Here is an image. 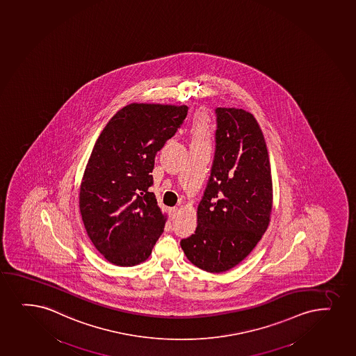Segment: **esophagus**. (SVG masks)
<instances>
[{"instance_id": "1", "label": "esophagus", "mask_w": 356, "mask_h": 356, "mask_svg": "<svg viewBox=\"0 0 356 356\" xmlns=\"http://www.w3.org/2000/svg\"><path fill=\"white\" fill-rule=\"evenodd\" d=\"M178 213H179V208L178 207L170 209V216H171L172 220H175L178 216Z\"/></svg>"}]
</instances>
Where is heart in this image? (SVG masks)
Returning a JSON list of instances; mask_svg holds the SVG:
<instances>
[{"label": "heart", "mask_w": 356, "mask_h": 356, "mask_svg": "<svg viewBox=\"0 0 356 356\" xmlns=\"http://www.w3.org/2000/svg\"><path fill=\"white\" fill-rule=\"evenodd\" d=\"M191 136H193V147H200V146H209L213 138V129L211 123L209 120L208 115L204 111L198 113L193 119L191 126Z\"/></svg>", "instance_id": "b5f03b06"}]
</instances>
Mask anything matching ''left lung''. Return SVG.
<instances>
[{
    "label": "left lung",
    "mask_w": 356,
    "mask_h": 356,
    "mask_svg": "<svg viewBox=\"0 0 356 356\" xmlns=\"http://www.w3.org/2000/svg\"><path fill=\"white\" fill-rule=\"evenodd\" d=\"M216 151L196 232L180 242L188 261L222 273L245 260L268 228L273 208L270 158L253 114L217 108Z\"/></svg>",
    "instance_id": "1"
}]
</instances>
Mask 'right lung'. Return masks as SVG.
<instances>
[{
    "instance_id": "add662e5",
    "label": "right lung",
    "mask_w": 356,
    "mask_h": 356,
    "mask_svg": "<svg viewBox=\"0 0 356 356\" xmlns=\"http://www.w3.org/2000/svg\"><path fill=\"white\" fill-rule=\"evenodd\" d=\"M188 106L131 103L95 143L79 186V211L95 248L113 265L146 261L168 220L148 191L156 152L176 134Z\"/></svg>"
}]
</instances>
